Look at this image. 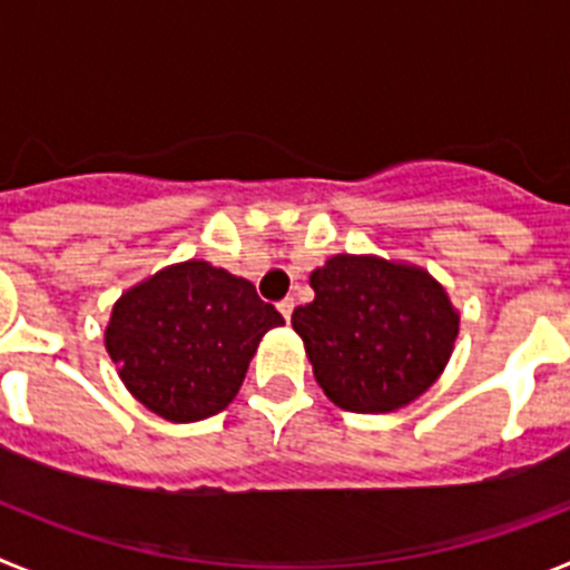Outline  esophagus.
I'll use <instances>...</instances> for the list:
<instances>
[{"instance_id":"obj_1","label":"esophagus","mask_w":570,"mask_h":570,"mask_svg":"<svg viewBox=\"0 0 570 570\" xmlns=\"http://www.w3.org/2000/svg\"><path fill=\"white\" fill-rule=\"evenodd\" d=\"M276 308H279V314L285 316V322H288L291 314H294V308H296V302L294 299H282L279 305H276Z\"/></svg>"}]
</instances>
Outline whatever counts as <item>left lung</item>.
Returning a JSON list of instances; mask_svg holds the SVG:
<instances>
[{
  "label": "left lung",
  "mask_w": 570,
  "mask_h": 570,
  "mask_svg": "<svg viewBox=\"0 0 570 570\" xmlns=\"http://www.w3.org/2000/svg\"><path fill=\"white\" fill-rule=\"evenodd\" d=\"M314 302L291 316L334 405L391 414L434 385L454 354L460 311L420 265L334 254L311 271Z\"/></svg>",
  "instance_id": "left-lung-1"
}]
</instances>
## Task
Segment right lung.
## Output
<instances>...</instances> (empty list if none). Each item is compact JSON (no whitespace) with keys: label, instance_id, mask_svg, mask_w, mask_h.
Masks as SVG:
<instances>
[{"label":"right lung","instance_id":"add662e5","mask_svg":"<svg viewBox=\"0 0 570 570\" xmlns=\"http://www.w3.org/2000/svg\"><path fill=\"white\" fill-rule=\"evenodd\" d=\"M282 322L248 279L188 259L114 302L105 347L136 402L168 422H199L234 402L262 336Z\"/></svg>","mask_w":570,"mask_h":570}]
</instances>
